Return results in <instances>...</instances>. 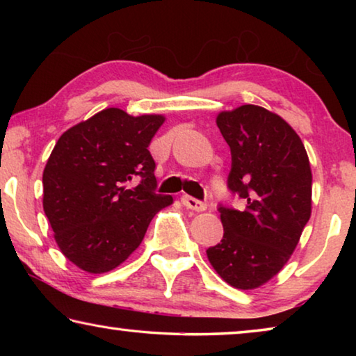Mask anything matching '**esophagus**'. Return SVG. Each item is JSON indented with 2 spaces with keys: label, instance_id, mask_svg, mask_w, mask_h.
Listing matches in <instances>:
<instances>
[{
  "label": "esophagus",
  "instance_id": "obj_1",
  "mask_svg": "<svg viewBox=\"0 0 356 356\" xmlns=\"http://www.w3.org/2000/svg\"><path fill=\"white\" fill-rule=\"evenodd\" d=\"M182 204H184L186 209L195 210V212H204V210L207 209V204L206 202L196 200V197L188 196V195H184L182 196Z\"/></svg>",
  "mask_w": 356,
  "mask_h": 356
}]
</instances>
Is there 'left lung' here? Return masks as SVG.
I'll return each instance as SVG.
<instances>
[{
  "instance_id": "1",
  "label": "left lung",
  "mask_w": 356,
  "mask_h": 356,
  "mask_svg": "<svg viewBox=\"0 0 356 356\" xmlns=\"http://www.w3.org/2000/svg\"><path fill=\"white\" fill-rule=\"evenodd\" d=\"M216 125L231 147L227 188L245 209L220 204L225 234L207 257L227 284L248 291L284 267L309 221V159L291 125L262 106L222 111Z\"/></svg>"
}]
</instances>
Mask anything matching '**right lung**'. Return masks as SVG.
Masks as SVG:
<instances>
[{"label":"right lung","instance_id":"add662e5","mask_svg":"<svg viewBox=\"0 0 356 356\" xmlns=\"http://www.w3.org/2000/svg\"><path fill=\"white\" fill-rule=\"evenodd\" d=\"M165 118L119 108L64 131L48 159L44 212L63 254L89 273L122 264L172 197L156 193L149 144Z\"/></svg>","mask_w":356,"mask_h":356}]
</instances>
